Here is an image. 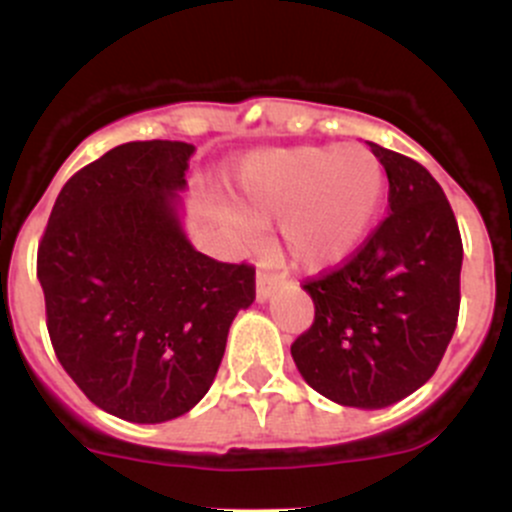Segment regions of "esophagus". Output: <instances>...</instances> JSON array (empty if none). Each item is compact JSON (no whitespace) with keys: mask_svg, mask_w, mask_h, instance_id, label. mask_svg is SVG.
Masks as SVG:
<instances>
[{"mask_svg":"<svg viewBox=\"0 0 512 512\" xmlns=\"http://www.w3.org/2000/svg\"><path fill=\"white\" fill-rule=\"evenodd\" d=\"M277 289V277L275 275H267V272H260L255 282V297L257 302H267V299L275 294Z\"/></svg>","mask_w":512,"mask_h":512,"instance_id":"34e87169","label":"esophagus"}]
</instances>
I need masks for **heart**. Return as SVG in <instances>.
Here are the masks:
<instances>
[{
  "mask_svg": "<svg viewBox=\"0 0 512 512\" xmlns=\"http://www.w3.org/2000/svg\"><path fill=\"white\" fill-rule=\"evenodd\" d=\"M386 168L364 146H297L252 153L232 183L230 220L245 235L277 220L294 267L329 272L347 265L374 232L386 200Z\"/></svg>",
  "mask_w": 512,
  "mask_h": 512,
  "instance_id": "obj_1",
  "label": "heart"
}]
</instances>
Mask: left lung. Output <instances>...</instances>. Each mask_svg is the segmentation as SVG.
<instances>
[{"label":"left lung","instance_id":"8db88e82","mask_svg":"<svg viewBox=\"0 0 512 512\" xmlns=\"http://www.w3.org/2000/svg\"><path fill=\"white\" fill-rule=\"evenodd\" d=\"M389 178V218L339 270L309 280L314 324L292 344L329 401L384 409L441 364L461 307L463 242L441 185L416 160L369 143Z\"/></svg>","mask_w":512,"mask_h":512}]
</instances>
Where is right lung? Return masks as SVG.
<instances>
[{
    "mask_svg": "<svg viewBox=\"0 0 512 512\" xmlns=\"http://www.w3.org/2000/svg\"><path fill=\"white\" fill-rule=\"evenodd\" d=\"M183 141L111 148L61 188L36 257L56 359L106 414L163 423L213 386L255 270L190 245Z\"/></svg>",
    "mask_w": 512,
    "mask_h": 512,
    "instance_id": "add662e5",
    "label": "right lung"
}]
</instances>
